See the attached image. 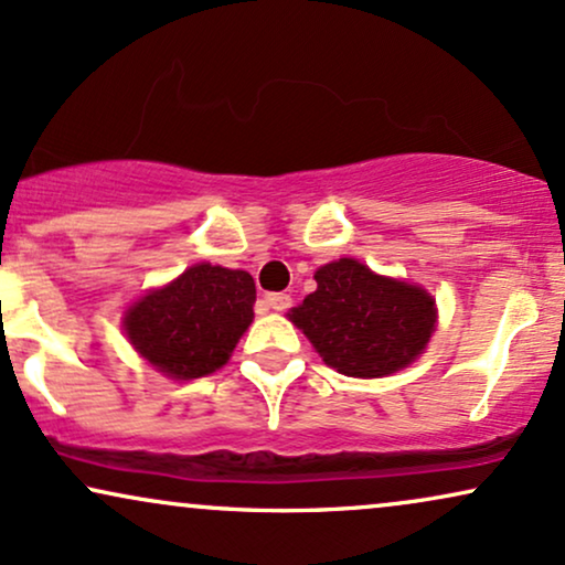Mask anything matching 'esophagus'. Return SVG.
Returning <instances> with one entry per match:
<instances>
[{"mask_svg": "<svg viewBox=\"0 0 565 565\" xmlns=\"http://www.w3.org/2000/svg\"><path fill=\"white\" fill-rule=\"evenodd\" d=\"M264 303L275 311H288L290 306H294V298H290L288 294H267L264 296Z\"/></svg>", "mask_w": 565, "mask_h": 565, "instance_id": "1", "label": "esophagus"}]
</instances>
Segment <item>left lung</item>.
Listing matches in <instances>:
<instances>
[{"label":"left lung","mask_w":565,"mask_h":565,"mask_svg":"<svg viewBox=\"0 0 565 565\" xmlns=\"http://www.w3.org/2000/svg\"><path fill=\"white\" fill-rule=\"evenodd\" d=\"M317 290L288 319L327 366L345 377H387L427 348L437 324L435 298L419 285L374 275L356 259L324 264Z\"/></svg>","instance_id":"obj_1"}]
</instances>
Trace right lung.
<instances>
[{
  "label": "right lung",
  "mask_w": 565,
  "mask_h": 565,
  "mask_svg": "<svg viewBox=\"0 0 565 565\" xmlns=\"http://www.w3.org/2000/svg\"><path fill=\"white\" fill-rule=\"evenodd\" d=\"M256 285L243 269L193 264L125 311L130 345L172 380H196L227 364L254 322Z\"/></svg>",
  "instance_id": "1"
}]
</instances>
